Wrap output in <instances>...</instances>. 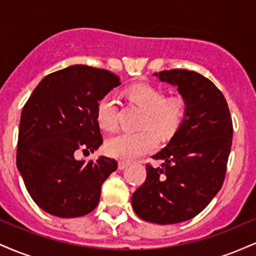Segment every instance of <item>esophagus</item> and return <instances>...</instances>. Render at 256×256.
Wrapping results in <instances>:
<instances>
[{"instance_id": "esophagus-1", "label": "esophagus", "mask_w": 256, "mask_h": 256, "mask_svg": "<svg viewBox=\"0 0 256 256\" xmlns=\"http://www.w3.org/2000/svg\"><path fill=\"white\" fill-rule=\"evenodd\" d=\"M128 162H126V161H119V162H118L119 170L126 168V167H128Z\"/></svg>"}]
</instances>
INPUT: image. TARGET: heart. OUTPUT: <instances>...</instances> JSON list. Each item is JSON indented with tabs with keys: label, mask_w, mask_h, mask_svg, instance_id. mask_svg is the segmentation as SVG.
<instances>
[{
	"label": "heart",
	"mask_w": 256,
	"mask_h": 256,
	"mask_svg": "<svg viewBox=\"0 0 256 256\" xmlns=\"http://www.w3.org/2000/svg\"><path fill=\"white\" fill-rule=\"evenodd\" d=\"M128 96L146 110L143 128L150 126L164 136H171L183 124L186 116V102L180 96L166 98L165 91L149 84H137L128 88ZM96 118L100 126L107 131L118 126V101L113 94H106L96 106ZM158 137L152 128L138 132H122L110 137L106 150L110 156L122 160H134L154 152Z\"/></svg>",
	"instance_id": "b5f03b06"
}]
</instances>
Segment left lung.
Listing matches in <instances>:
<instances>
[{
    "mask_svg": "<svg viewBox=\"0 0 256 256\" xmlns=\"http://www.w3.org/2000/svg\"><path fill=\"white\" fill-rule=\"evenodd\" d=\"M177 86L186 116L167 146L146 164V182L131 198L134 213L154 224H177L196 216L218 194L225 179L232 144L228 102L208 78L188 70L154 73Z\"/></svg>",
    "mask_w": 256,
    "mask_h": 256,
    "instance_id": "obj_1",
    "label": "left lung"
}]
</instances>
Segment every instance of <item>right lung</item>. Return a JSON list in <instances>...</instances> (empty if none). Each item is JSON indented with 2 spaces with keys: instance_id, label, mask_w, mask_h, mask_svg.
<instances>
[{
  "instance_id": "1",
  "label": "right lung",
  "mask_w": 256,
  "mask_h": 256,
  "mask_svg": "<svg viewBox=\"0 0 256 256\" xmlns=\"http://www.w3.org/2000/svg\"><path fill=\"white\" fill-rule=\"evenodd\" d=\"M107 70L73 64L44 77L31 94L19 124L16 166L38 207L60 218L92 212L101 186L118 168L114 158L76 160L102 144L96 106L120 85Z\"/></svg>"
}]
</instances>
